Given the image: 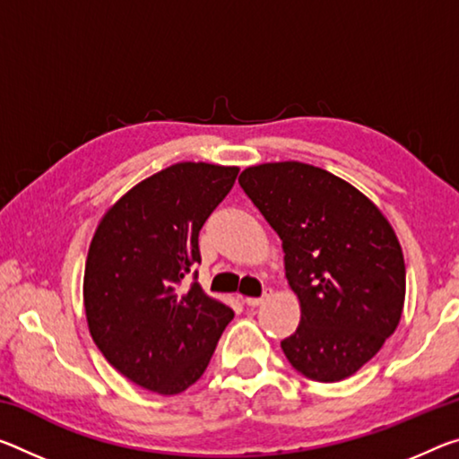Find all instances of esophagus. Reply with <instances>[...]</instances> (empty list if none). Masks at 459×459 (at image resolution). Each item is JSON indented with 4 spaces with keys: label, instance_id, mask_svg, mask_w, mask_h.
<instances>
[{
    "label": "esophagus",
    "instance_id": "34e87169",
    "mask_svg": "<svg viewBox=\"0 0 459 459\" xmlns=\"http://www.w3.org/2000/svg\"><path fill=\"white\" fill-rule=\"evenodd\" d=\"M265 298H267V292H264V294H261L259 298H253V296H247L245 298V304H247V307H251V308H255V307H259V304L261 302H264L265 300Z\"/></svg>",
    "mask_w": 459,
    "mask_h": 459
}]
</instances>
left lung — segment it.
<instances>
[{
    "label": "left lung",
    "instance_id": "left-lung-1",
    "mask_svg": "<svg viewBox=\"0 0 459 459\" xmlns=\"http://www.w3.org/2000/svg\"><path fill=\"white\" fill-rule=\"evenodd\" d=\"M281 238L302 316L281 341L296 372L316 382L353 376L396 331L406 269L394 230L366 195L333 173L283 161L238 178Z\"/></svg>",
    "mask_w": 459,
    "mask_h": 459
}]
</instances>
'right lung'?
<instances>
[{
  "label": "right lung",
  "mask_w": 459,
  "mask_h": 459,
  "mask_svg": "<svg viewBox=\"0 0 459 459\" xmlns=\"http://www.w3.org/2000/svg\"><path fill=\"white\" fill-rule=\"evenodd\" d=\"M237 167L176 163L101 218L87 253L83 302L104 358L138 386L179 394L200 380L235 312L204 294L198 237ZM193 283L184 287L186 275Z\"/></svg>",
  "instance_id": "1"
}]
</instances>
